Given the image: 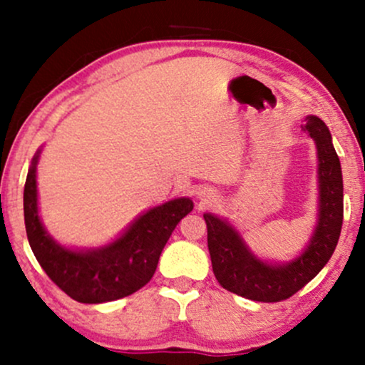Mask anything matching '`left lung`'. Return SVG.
I'll list each match as a JSON object with an SVG mask.
<instances>
[{
    "instance_id": "left-lung-1",
    "label": "left lung",
    "mask_w": 365,
    "mask_h": 365,
    "mask_svg": "<svg viewBox=\"0 0 365 365\" xmlns=\"http://www.w3.org/2000/svg\"><path fill=\"white\" fill-rule=\"evenodd\" d=\"M302 130L316 142L319 178V215L309 245L287 264L261 261L250 252L244 238L228 221L204 215L207 247L217 283L228 292L255 300L279 302L290 299L316 276L336 249L343 223V178L329 128L317 116L309 115Z\"/></svg>"
}]
</instances>
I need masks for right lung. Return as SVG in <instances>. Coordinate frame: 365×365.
Listing matches in <instances>:
<instances>
[{"label":"right lung","mask_w":365,"mask_h":365,"mask_svg":"<svg viewBox=\"0 0 365 365\" xmlns=\"http://www.w3.org/2000/svg\"><path fill=\"white\" fill-rule=\"evenodd\" d=\"M39 154L37 150L25 180L24 217L29 244L46 274L82 304L111 302L140 290L153 278L175 226L194 209V202L180 197L149 209L115 242L99 249H66L46 232L37 211Z\"/></svg>","instance_id":"obj_1"}]
</instances>
